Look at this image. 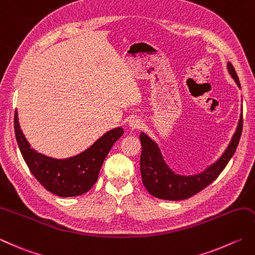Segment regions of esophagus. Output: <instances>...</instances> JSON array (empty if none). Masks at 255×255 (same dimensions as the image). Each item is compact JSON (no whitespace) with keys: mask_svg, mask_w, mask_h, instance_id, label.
<instances>
[{"mask_svg":"<svg viewBox=\"0 0 255 255\" xmlns=\"http://www.w3.org/2000/svg\"><path fill=\"white\" fill-rule=\"evenodd\" d=\"M142 122L137 117H133L128 122V126L130 127L132 130H134V129H140L142 127Z\"/></svg>","mask_w":255,"mask_h":255,"instance_id":"obj_1","label":"esophagus"}]
</instances>
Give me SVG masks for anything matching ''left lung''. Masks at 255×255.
<instances>
[{"instance_id": "8db88e82", "label": "left lung", "mask_w": 255, "mask_h": 255, "mask_svg": "<svg viewBox=\"0 0 255 255\" xmlns=\"http://www.w3.org/2000/svg\"><path fill=\"white\" fill-rule=\"evenodd\" d=\"M228 72L237 83L238 87L241 89L240 81L236 73L233 65L229 62L227 65ZM243 126L242 113L239 119L236 132L233 133L230 142L226 150L217 161L211 163L203 171L199 173L184 176L174 172L166 162L157 142L141 132L139 134L141 142V156H140V172L142 183L151 196L163 199V200H184L194 194L200 192L209 184L212 183L219 177V174L230 161V159L237 150L240 140Z\"/></svg>"}]
</instances>
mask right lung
Instances as JSON below:
<instances>
[{"instance_id":"add662e5","label":"right lung","mask_w":255,"mask_h":255,"mask_svg":"<svg viewBox=\"0 0 255 255\" xmlns=\"http://www.w3.org/2000/svg\"><path fill=\"white\" fill-rule=\"evenodd\" d=\"M14 129L19 150L33 176L46 190L64 198L77 197L91 190L97 181L105 158L124 133L123 127L114 128L83 152L69 158L56 159L37 152L31 147L19 126L16 111Z\"/></svg>"}]
</instances>
